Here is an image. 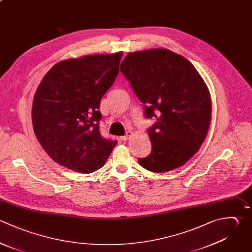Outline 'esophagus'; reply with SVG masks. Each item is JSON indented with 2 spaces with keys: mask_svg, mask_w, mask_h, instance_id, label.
Segmentation results:
<instances>
[{
  "mask_svg": "<svg viewBox=\"0 0 252 252\" xmlns=\"http://www.w3.org/2000/svg\"><path fill=\"white\" fill-rule=\"evenodd\" d=\"M133 135H134V133H133L132 131H128L125 136H122V137H120V138H121V140H123V141H127V140H129Z\"/></svg>",
  "mask_w": 252,
  "mask_h": 252,
  "instance_id": "34e87169",
  "label": "esophagus"
}]
</instances>
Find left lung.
I'll list each match as a JSON object with an SVG mask.
<instances>
[{
	"mask_svg": "<svg viewBox=\"0 0 252 252\" xmlns=\"http://www.w3.org/2000/svg\"><path fill=\"white\" fill-rule=\"evenodd\" d=\"M120 71L145 104L146 117L157 119L148 130L152 152L139 163L158 173L182 166L200 149L211 123L203 78L186 58L164 48L128 53Z\"/></svg>",
	"mask_w": 252,
	"mask_h": 252,
	"instance_id": "8db88e82",
	"label": "left lung"
}]
</instances>
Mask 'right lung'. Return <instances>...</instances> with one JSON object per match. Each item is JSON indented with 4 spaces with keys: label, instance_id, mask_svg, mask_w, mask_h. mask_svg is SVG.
Returning a JSON list of instances; mask_svg holds the SVG:
<instances>
[{
    "label": "right lung",
    "instance_id": "1",
    "mask_svg": "<svg viewBox=\"0 0 252 252\" xmlns=\"http://www.w3.org/2000/svg\"><path fill=\"white\" fill-rule=\"evenodd\" d=\"M123 52L87 55L55 64L33 97L34 134L58 164L80 173L102 167L116 141L98 129L100 99L119 73Z\"/></svg>",
    "mask_w": 252,
    "mask_h": 252
}]
</instances>
